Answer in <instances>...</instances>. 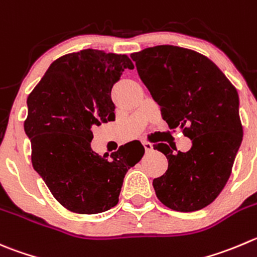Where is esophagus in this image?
Wrapping results in <instances>:
<instances>
[{"label": "esophagus", "instance_id": "1", "mask_svg": "<svg viewBox=\"0 0 257 257\" xmlns=\"http://www.w3.org/2000/svg\"><path fill=\"white\" fill-rule=\"evenodd\" d=\"M143 146H144V149H146L147 153H148V152L153 151V146H152L149 142H143Z\"/></svg>", "mask_w": 257, "mask_h": 257}]
</instances>
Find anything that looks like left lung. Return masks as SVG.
<instances>
[{"label":"left lung","mask_w":257,"mask_h":257,"mask_svg":"<svg viewBox=\"0 0 257 257\" xmlns=\"http://www.w3.org/2000/svg\"><path fill=\"white\" fill-rule=\"evenodd\" d=\"M131 57L169 128H179L192 141L188 152L154 146L168 159L166 173L153 179L157 197L178 212L202 210L227 183L242 142L237 90L193 50L159 45Z\"/></svg>","instance_id":"left-lung-1"}]
</instances>
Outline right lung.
<instances>
[{"instance_id":"add662e5","label":"right lung","mask_w":257,"mask_h":257,"mask_svg":"<svg viewBox=\"0 0 257 257\" xmlns=\"http://www.w3.org/2000/svg\"><path fill=\"white\" fill-rule=\"evenodd\" d=\"M126 55L86 49L52 62L27 98L25 133L31 161L55 198L68 210L94 215L118 203L123 179L144 154L139 141L129 142L110 158L91 149L94 125L115 120L111 88Z\"/></svg>"}]
</instances>
